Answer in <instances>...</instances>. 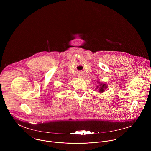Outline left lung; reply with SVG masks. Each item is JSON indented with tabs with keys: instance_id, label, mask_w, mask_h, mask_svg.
I'll return each instance as SVG.
<instances>
[{
	"instance_id": "obj_1",
	"label": "left lung",
	"mask_w": 151,
	"mask_h": 151,
	"mask_svg": "<svg viewBox=\"0 0 151 151\" xmlns=\"http://www.w3.org/2000/svg\"><path fill=\"white\" fill-rule=\"evenodd\" d=\"M99 86H100V87H99V92H100V93H103L104 91V90L107 88L106 84H100V85H99ZM97 88H98L99 87H97Z\"/></svg>"
}]
</instances>
